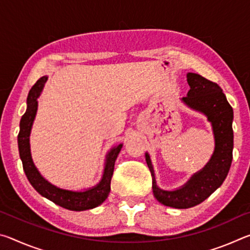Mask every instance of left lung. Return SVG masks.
<instances>
[{
    "instance_id": "8db88e82",
    "label": "left lung",
    "mask_w": 250,
    "mask_h": 250,
    "mask_svg": "<svg viewBox=\"0 0 250 250\" xmlns=\"http://www.w3.org/2000/svg\"><path fill=\"white\" fill-rule=\"evenodd\" d=\"M188 83L191 89L182 101L196 111L207 117L213 128L215 150L208 163L195 173L182 188L175 191H164L156 185L153 166L150 155L146 153V161L152 175V189L154 197L161 204L174 208H189L201 204L211 193L223 184L230 168L234 146L231 105L216 83L202 77L201 75L188 73Z\"/></svg>"
}]
</instances>
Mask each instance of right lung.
I'll return each mask as SVG.
<instances>
[{
	"instance_id": "add662e5",
	"label": "right lung",
	"mask_w": 250,
	"mask_h": 250,
	"mask_svg": "<svg viewBox=\"0 0 250 250\" xmlns=\"http://www.w3.org/2000/svg\"><path fill=\"white\" fill-rule=\"evenodd\" d=\"M46 80H47L46 76L40 78L32 87V89L29 90L27 96L26 112L24 113L20 122L18 143L20 158L22 160L24 172L33 188L42 196L52 201L55 204L64 207L66 209L76 211L95 208V207L103 204L109 195L111 177L113 174V168H115V162L121 150L122 145L112 147L108 152L104 163L103 179H101L98 184L89 189L82 192L69 191V189L59 188L44 179L32 160L31 147H29V134H31L32 125L37 111V98H39L42 90H43Z\"/></svg>"
}]
</instances>
